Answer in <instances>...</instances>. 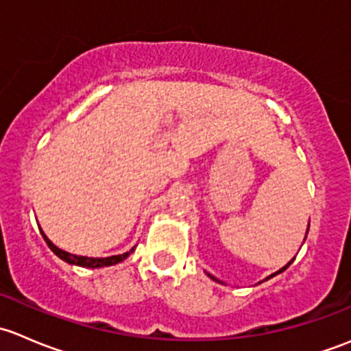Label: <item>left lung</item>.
<instances>
[{
  "mask_svg": "<svg viewBox=\"0 0 351 351\" xmlns=\"http://www.w3.org/2000/svg\"><path fill=\"white\" fill-rule=\"evenodd\" d=\"M307 231H309V229H307ZM290 263H292V261H290ZM290 263H289V265H285V267H284V268H280V270H278V271H277V274H280V271H284V270H287V268H289V267H290ZM277 274H274V275H271V277H275V275H277ZM208 277H210V278H214V277H212V275H208ZM214 280H217V278H214Z\"/></svg>",
  "mask_w": 351,
  "mask_h": 351,
  "instance_id": "1",
  "label": "left lung"
}]
</instances>
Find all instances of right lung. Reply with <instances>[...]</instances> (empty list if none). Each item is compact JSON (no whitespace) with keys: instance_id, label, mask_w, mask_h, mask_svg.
<instances>
[{"instance_id":"add662e5","label":"right lung","mask_w":351,"mask_h":351,"mask_svg":"<svg viewBox=\"0 0 351 351\" xmlns=\"http://www.w3.org/2000/svg\"><path fill=\"white\" fill-rule=\"evenodd\" d=\"M42 232V231H40ZM42 236H44L45 243L49 244V247H51L52 251H54L56 254H58L61 260H64L66 263H71V265H77V267H86V268H101V267H112V265H117L120 263V261L125 260L127 256H129L130 253H132L136 247H132L130 251H127V253L123 254H115V256H108V258H88V256H77V254H71L67 253V251H62L59 250L58 246H54L51 241L47 239V236L42 232Z\"/></svg>"}]
</instances>
